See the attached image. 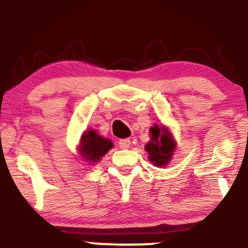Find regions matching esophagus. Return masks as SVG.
Masks as SVG:
<instances>
[{
    "label": "esophagus",
    "mask_w": 248,
    "mask_h": 248,
    "mask_svg": "<svg viewBox=\"0 0 248 248\" xmlns=\"http://www.w3.org/2000/svg\"><path fill=\"white\" fill-rule=\"evenodd\" d=\"M119 146L122 149H127V148L130 147V140L129 139H122V140L119 141Z\"/></svg>",
    "instance_id": "esophagus-1"
}]
</instances>
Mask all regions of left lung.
<instances>
[{
    "label": "left lung",
    "mask_w": 248,
    "mask_h": 248,
    "mask_svg": "<svg viewBox=\"0 0 248 248\" xmlns=\"http://www.w3.org/2000/svg\"><path fill=\"white\" fill-rule=\"evenodd\" d=\"M150 140L144 146L147 150L148 160L155 167H166L171 161L173 152L176 149V141L171 132L166 126L154 124L149 129Z\"/></svg>",
    "instance_id": "obj_1"
}]
</instances>
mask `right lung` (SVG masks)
I'll return each mask as SVG.
<instances>
[{"label": "right lung", "instance_id": "right-lung-1", "mask_svg": "<svg viewBox=\"0 0 248 248\" xmlns=\"http://www.w3.org/2000/svg\"><path fill=\"white\" fill-rule=\"evenodd\" d=\"M114 147L109 139L99 135L94 129L82 133L78 146V154L88 164H95Z\"/></svg>", "mask_w": 248, "mask_h": 248}]
</instances>
